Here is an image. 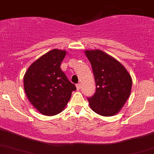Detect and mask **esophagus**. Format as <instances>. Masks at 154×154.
Here are the masks:
<instances>
[{
	"label": "esophagus",
	"mask_w": 154,
	"mask_h": 154,
	"mask_svg": "<svg viewBox=\"0 0 154 154\" xmlns=\"http://www.w3.org/2000/svg\"><path fill=\"white\" fill-rule=\"evenodd\" d=\"M76 88H77V90H80V89H81V84H77L76 85Z\"/></svg>",
	"instance_id": "1"
}]
</instances>
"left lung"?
I'll use <instances>...</instances> for the list:
<instances>
[{"label": "left lung", "mask_w": 154, "mask_h": 154, "mask_svg": "<svg viewBox=\"0 0 154 154\" xmlns=\"http://www.w3.org/2000/svg\"><path fill=\"white\" fill-rule=\"evenodd\" d=\"M92 65L96 89L87 98L90 108L99 115L117 113L130 95L132 79L120 62L100 50L85 51Z\"/></svg>", "instance_id": "8db88e82"}]
</instances>
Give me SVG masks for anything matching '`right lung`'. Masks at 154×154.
<instances>
[{
	"label": "right lung",
	"instance_id": "obj_1",
	"mask_svg": "<svg viewBox=\"0 0 154 154\" xmlns=\"http://www.w3.org/2000/svg\"><path fill=\"white\" fill-rule=\"evenodd\" d=\"M65 51L53 49L30 65L24 76V92L30 103L45 116L62 112L76 90L61 69Z\"/></svg>",
	"mask_w": 154,
	"mask_h": 154
}]
</instances>
